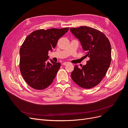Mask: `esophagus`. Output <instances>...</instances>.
<instances>
[{"label": "esophagus", "mask_w": 128, "mask_h": 128, "mask_svg": "<svg viewBox=\"0 0 128 128\" xmlns=\"http://www.w3.org/2000/svg\"><path fill=\"white\" fill-rule=\"evenodd\" d=\"M69 64V62H64L63 64H62L64 65V66H66V65H67V64Z\"/></svg>", "instance_id": "esophagus-1"}]
</instances>
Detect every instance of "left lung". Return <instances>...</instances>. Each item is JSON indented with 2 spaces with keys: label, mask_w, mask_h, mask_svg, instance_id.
<instances>
[{
  "label": "left lung",
  "mask_w": 128,
  "mask_h": 128,
  "mask_svg": "<svg viewBox=\"0 0 128 128\" xmlns=\"http://www.w3.org/2000/svg\"><path fill=\"white\" fill-rule=\"evenodd\" d=\"M71 32L78 38L86 56L90 59L79 68L75 65L72 72L73 81L80 87L90 88L97 86L105 76L112 60L110 40L99 30L86 26L72 28Z\"/></svg>",
  "instance_id": "1"
}]
</instances>
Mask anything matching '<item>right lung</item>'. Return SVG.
Returning a JSON list of instances; mask_svg holds the SVG:
<instances>
[{
	"mask_svg": "<svg viewBox=\"0 0 128 128\" xmlns=\"http://www.w3.org/2000/svg\"><path fill=\"white\" fill-rule=\"evenodd\" d=\"M69 28L34 31L27 36L20 50V70L26 83L35 90H44L53 82L61 64L48 59V51Z\"/></svg>",
	"mask_w": 128,
	"mask_h": 128,
	"instance_id": "obj_1",
	"label": "right lung"
}]
</instances>
